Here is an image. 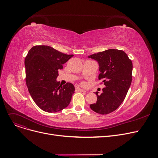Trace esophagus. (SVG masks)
<instances>
[{
	"mask_svg": "<svg viewBox=\"0 0 158 158\" xmlns=\"http://www.w3.org/2000/svg\"><path fill=\"white\" fill-rule=\"evenodd\" d=\"M76 92H85V90L81 89L80 88L76 86Z\"/></svg>",
	"mask_w": 158,
	"mask_h": 158,
	"instance_id": "esophagus-1",
	"label": "esophagus"
}]
</instances>
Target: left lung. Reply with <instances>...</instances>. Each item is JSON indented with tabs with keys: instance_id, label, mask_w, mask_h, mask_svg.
<instances>
[{
	"instance_id": "8db88e82",
	"label": "left lung",
	"mask_w": 158,
	"mask_h": 158,
	"mask_svg": "<svg viewBox=\"0 0 158 158\" xmlns=\"http://www.w3.org/2000/svg\"><path fill=\"white\" fill-rule=\"evenodd\" d=\"M99 64L98 80L104 85L96 103L90 104L94 111L107 114L115 111L125 99L132 78V63L122 50L107 49L88 56Z\"/></svg>"
}]
</instances>
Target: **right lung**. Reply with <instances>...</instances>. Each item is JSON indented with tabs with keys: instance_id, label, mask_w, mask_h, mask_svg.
I'll list each match as a JSON object with an SVG mask.
<instances>
[{
	"instance_id": "add662e5",
	"label": "right lung",
	"mask_w": 158,
	"mask_h": 158,
	"mask_svg": "<svg viewBox=\"0 0 158 158\" xmlns=\"http://www.w3.org/2000/svg\"><path fill=\"white\" fill-rule=\"evenodd\" d=\"M72 56L47 45L34 46L28 52L25 59L26 85L33 101L43 111L55 113L69 105L74 86L67 82L62 86L56 78L58 70Z\"/></svg>"
}]
</instances>
